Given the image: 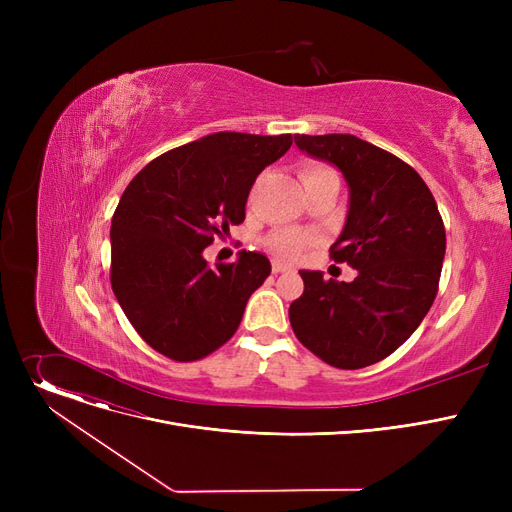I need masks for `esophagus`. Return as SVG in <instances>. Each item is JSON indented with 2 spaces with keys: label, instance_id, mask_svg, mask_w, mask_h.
Segmentation results:
<instances>
[{
  "label": "esophagus",
  "instance_id": "obj_1",
  "mask_svg": "<svg viewBox=\"0 0 512 512\" xmlns=\"http://www.w3.org/2000/svg\"><path fill=\"white\" fill-rule=\"evenodd\" d=\"M288 270H292V265L282 263V261H278V259L272 261V272H274V274H282V272H288Z\"/></svg>",
  "mask_w": 512,
  "mask_h": 512
}]
</instances>
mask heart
Here are the masks:
<instances>
[{"label":"heart","mask_w":512,"mask_h":512,"mask_svg":"<svg viewBox=\"0 0 512 512\" xmlns=\"http://www.w3.org/2000/svg\"><path fill=\"white\" fill-rule=\"evenodd\" d=\"M336 174L332 168L324 166V164H305L301 168V180L303 184ZM313 242V238L309 234L303 232H294V230H282L272 234L267 238V249H270L274 255L284 257V259H297L309 245Z\"/></svg>","instance_id":"1"}]
</instances>
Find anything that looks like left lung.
I'll return each instance as SVG.
<instances>
[{
    "label": "left lung",
    "instance_id": "left-lung-1",
    "mask_svg": "<svg viewBox=\"0 0 512 512\" xmlns=\"http://www.w3.org/2000/svg\"><path fill=\"white\" fill-rule=\"evenodd\" d=\"M294 143L334 164L351 188L330 257L355 267L357 278L336 282L303 270L290 326L321 361L361 369L392 355L432 307L446 253L442 215L423 178L380 147L353 134H297Z\"/></svg>",
    "mask_w": 512,
    "mask_h": 512
}]
</instances>
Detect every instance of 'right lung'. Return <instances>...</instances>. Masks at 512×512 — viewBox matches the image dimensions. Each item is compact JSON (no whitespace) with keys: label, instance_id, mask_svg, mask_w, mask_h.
Here are the masks:
<instances>
[{"label":"right lung","instance_id":"right-lung-1","mask_svg":"<svg viewBox=\"0 0 512 512\" xmlns=\"http://www.w3.org/2000/svg\"><path fill=\"white\" fill-rule=\"evenodd\" d=\"M292 145L290 134L215 132L176 147L130 180L112 218V290L139 336L172 361H197L226 344L270 259L240 251L215 270L213 238L245 222L255 178Z\"/></svg>","mask_w":512,"mask_h":512}]
</instances>
